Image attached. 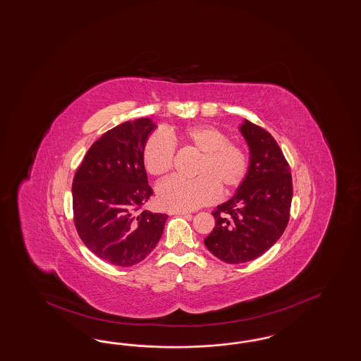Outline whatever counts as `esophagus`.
<instances>
[{
  "label": "esophagus",
  "mask_w": 361,
  "mask_h": 361,
  "mask_svg": "<svg viewBox=\"0 0 361 361\" xmlns=\"http://www.w3.org/2000/svg\"><path fill=\"white\" fill-rule=\"evenodd\" d=\"M168 213H169V214H178V216H184V214H188L187 211H181V209H169Z\"/></svg>",
  "instance_id": "1"
}]
</instances>
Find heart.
Returning a JSON list of instances; mask_svg holds the SVG:
<instances>
[{
	"instance_id": "heart-1",
	"label": "heart",
	"mask_w": 361,
	"mask_h": 361,
	"mask_svg": "<svg viewBox=\"0 0 361 361\" xmlns=\"http://www.w3.org/2000/svg\"><path fill=\"white\" fill-rule=\"evenodd\" d=\"M174 144L199 153L192 180L169 178L157 187L159 202L169 209H196L217 199L219 189L231 193L248 173V156L240 145L229 142L223 130L211 125H192L181 130L153 133L142 148V164L153 177L173 168Z\"/></svg>"
}]
</instances>
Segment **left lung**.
I'll use <instances>...</instances> for the list:
<instances>
[{
    "instance_id": "1",
    "label": "left lung",
    "mask_w": 361,
    "mask_h": 361,
    "mask_svg": "<svg viewBox=\"0 0 361 361\" xmlns=\"http://www.w3.org/2000/svg\"><path fill=\"white\" fill-rule=\"evenodd\" d=\"M238 129L249 147L248 173L212 213L216 225L204 240L228 264L252 262L276 244L289 221L293 192L289 165L271 133L248 120Z\"/></svg>"
}]
</instances>
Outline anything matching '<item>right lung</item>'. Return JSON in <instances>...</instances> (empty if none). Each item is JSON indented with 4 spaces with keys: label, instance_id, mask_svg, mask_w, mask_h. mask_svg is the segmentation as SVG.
<instances>
[{
    "label": "right lung",
    "instance_id": "add662e5",
    "mask_svg": "<svg viewBox=\"0 0 361 361\" xmlns=\"http://www.w3.org/2000/svg\"><path fill=\"white\" fill-rule=\"evenodd\" d=\"M154 129L150 118H137L105 132L73 178L77 233L92 253L117 267L142 262L160 241L168 219L141 209L153 195L141 154Z\"/></svg>",
    "mask_w": 361,
    "mask_h": 361
}]
</instances>
